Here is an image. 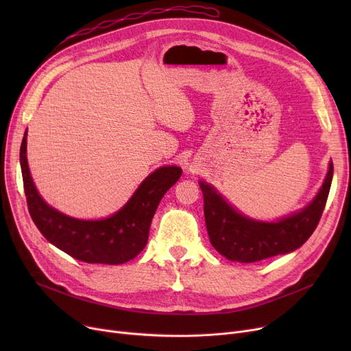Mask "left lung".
I'll list each match as a JSON object with an SVG mask.
<instances>
[{"label": "left lung", "mask_w": 351, "mask_h": 351, "mask_svg": "<svg viewBox=\"0 0 351 351\" xmlns=\"http://www.w3.org/2000/svg\"><path fill=\"white\" fill-rule=\"evenodd\" d=\"M333 179V163L316 197L298 213L278 222H261L239 213L206 182H199L204 193V212L212 246L232 262L253 263L299 249L315 232L324 210Z\"/></svg>", "instance_id": "left-lung-1"}]
</instances>
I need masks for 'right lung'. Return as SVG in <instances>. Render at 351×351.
<instances>
[{
  "label": "right lung",
  "mask_w": 351,
  "mask_h": 351,
  "mask_svg": "<svg viewBox=\"0 0 351 351\" xmlns=\"http://www.w3.org/2000/svg\"><path fill=\"white\" fill-rule=\"evenodd\" d=\"M27 205L35 226L49 243L85 263L122 265L147 243L160 199L182 175L179 166H162L147 176L122 209L101 220H82L51 208L36 191L27 162V132L20 149Z\"/></svg>",
  "instance_id": "add662e5"
}]
</instances>
